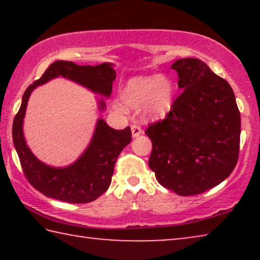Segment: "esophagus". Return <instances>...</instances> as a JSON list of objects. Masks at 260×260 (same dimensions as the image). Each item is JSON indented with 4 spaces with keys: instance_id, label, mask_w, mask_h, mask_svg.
I'll return each mask as SVG.
<instances>
[{
    "instance_id": "1",
    "label": "esophagus",
    "mask_w": 260,
    "mask_h": 260,
    "mask_svg": "<svg viewBox=\"0 0 260 260\" xmlns=\"http://www.w3.org/2000/svg\"><path fill=\"white\" fill-rule=\"evenodd\" d=\"M131 129H132V135H133L134 138H136V136H139V135H141V134L143 133V131H142V128H141V126L136 125V124L132 125L131 126Z\"/></svg>"
}]
</instances>
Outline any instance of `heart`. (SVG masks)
I'll list each match as a JSON object with an SVG mask.
<instances>
[{"label":"heart","mask_w":260,"mask_h":260,"mask_svg":"<svg viewBox=\"0 0 260 260\" xmlns=\"http://www.w3.org/2000/svg\"><path fill=\"white\" fill-rule=\"evenodd\" d=\"M173 94V83L167 77H136L122 87L118 108L139 109L142 107L149 118L159 119L172 107Z\"/></svg>","instance_id":"b5f03b06"}]
</instances>
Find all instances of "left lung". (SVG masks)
I'll return each instance as SVG.
<instances>
[{
  "label": "left lung",
  "instance_id": "left-lung-1",
  "mask_svg": "<svg viewBox=\"0 0 260 260\" xmlns=\"http://www.w3.org/2000/svg\"><path fill=\"white\" fill-rule=\"evenodd\" d=\"M172 69L183 91L164 119L148 126L149 167L162 187L180 196L199 195L235 169L241 116L230 83L203 60L181 58Z\"/></svg>",
  "mask_w": 260,
  "mask_h": 260
}]
</instances>
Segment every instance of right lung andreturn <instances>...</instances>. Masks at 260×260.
I'll list each match as a JSON object with an SVG mask.
<instances>
[{
	"mask_svg": "<svg viewBox=\"0 0 260 260\" xmlns=\"http://www.w3.org/2000/svg\"><path fill=\"white\" fill-rule=\"evenodd\" d=\"M59 76L108 98L112 91L116 71L109 63L90 67L67 60L54 61L42 77L25 90L23 102L12 124V139L25 178L38 191L67 203H89L108 190L114 164L122 149L131 142L132 132L129 127L113 129L103 119H99L89 147L76 162L64 169H55L41 162L26 146L23 120L29 95L34 88ZM104 107V102L101 101L100 109Z\"/></svg>",
	"mask_w": 260,
	"mask_h": 260,
	"instance_id": "1",
	"label": "right lung"
}]
</instances>
